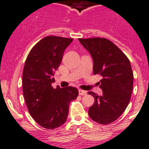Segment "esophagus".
<instances>
[{
	"label": "esophagus",
	"mask_w": 149,
	"mask_h": 149,
	"mask_svg": "<svg viewBox=\"0 0 149 149\" xmlns=\"http://www.w3.org/2000/svg\"><path fill=\"white\" fill-rule=\"evenodd\" d=\"M79 94L80 95H87V92L82 90H79Z\"/></svg>",
	"instance_id": "esophagus-1"
}]
</instances>
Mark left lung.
<instances>
[{"label":"left lung","instance_id":"1","mask_svg":"<svg viewBox=\"0 0 149 149\" xmlns=\"http://www.w3.org/2000/svg\"><path fill=\"white\" fill-rule=\"evenodd\" d=\"M93 59V74L103 77V94L88 92L95 98L89 108L90 118L101 124L112 123L127 107L133 89L134 76L129 59L112 42L106 38L79 39Z\"/></svg>","mask_w":149,"mask_h":149}]
</instances>
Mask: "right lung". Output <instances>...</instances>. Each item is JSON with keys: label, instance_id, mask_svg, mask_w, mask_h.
I'll return each mask as SVG.
<instances>
[{"label": "right lung", "instance_id": "obj_1", "mask_svg": "<svg viewBox=\"0 0 149 149\" xmlns=\"http://www.w3.org/2000/svg\"><path fill=\"white\" fill-rule=\"evenodd\" d=\"M72 38L48 36L31 48L23 72V92L28 110L34 120L48 129L65 123L69 104L79 95L76 87L54 89L55 71L60 65L65 48Z\"/></svg>", "mask_w": 149, "mask_h": 149}]
</instances>
